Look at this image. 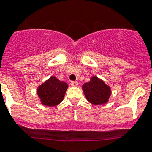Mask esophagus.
<instances>
[{"instance_id":"1","label":"esophagus","mask_w":152,"mask_h":152,"mask_svg":"<svg viewBox=\"0 0 152 152\" xmlns=\"http://www.w3.org/2000/svg\"><path fill=\"white\" fill-rule=\"evenodd\" d=\"M78 83H77V81H71V86H74V87H76L77 86Z\"/></svg>"}]
</instances>
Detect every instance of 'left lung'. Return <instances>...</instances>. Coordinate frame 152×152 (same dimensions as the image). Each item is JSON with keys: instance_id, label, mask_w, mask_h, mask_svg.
Returning a JSON list of instances; mask_svg holds the SVG:
<instances>
[{"instance_id": "left-lung-1", "label": "left lung", "mask_w": 152, "mask_h": 152, "mask_svg": "<svg viewBox=\"0 0 152 152\" xmlns=\"http://www.w3.org/2000/svg\"><path fill=\"white\" fill-rule=\"evenodd\" d=\"M82 89L88 101L94 105L106 103L111 94L110 87L96 77H92L91 81L84 84Z\"/></svg>"}]
</instances>
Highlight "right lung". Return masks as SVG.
Returning <instances> with one entry per match:
<instances>
[{
  "label": "right lung",
  "mask_w": 152,
  "mask_h": 152,
  "mask_svg": "<svg viewBox=\"0 0 152 152\" xmlns=\"http://www.w3.org/2000/svg\"><path fill=\"white\" fill-rule=\"evenodd\" d=\"M67 88V83L51 77L38 88L37 94L43 105L54 106L64 99Z\"/></svg>",
  "instance_id": "add662e5"
}]
</instances>
